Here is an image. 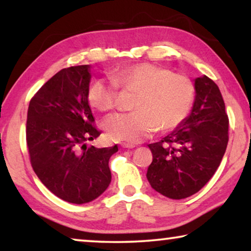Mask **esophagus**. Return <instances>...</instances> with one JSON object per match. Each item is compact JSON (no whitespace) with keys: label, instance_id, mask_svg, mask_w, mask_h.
Listing matches in <instances>:
<instances>
[{"label":"esophagus","instance_id":"34e87169","mask_svg":"<svg viewBox=\"0 0 251 251\" xmlns=\"http://www.w3.org/2000/svg\"><path fill=\"white\" fill-rule=\"evenodd\" d=\"M121 146L123 149H133V147H135V145H132V144H129V143H123L121 144Z\"/></svg>","mask_w":251,"mask_h":251}]
</instances>
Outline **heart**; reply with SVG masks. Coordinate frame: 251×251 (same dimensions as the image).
<instances>
[{
  "instance_id": "1",
  "label": "heart",
  "mask_w": 251,
  "mask_h": 251,
  "mask_svg": "<svg viewBox=\"0 0 251 251\" xmlns=\"http://www.w3.org/2000/svg\"><path fill=\"white\" fill-rule=\"evenodd\" d=\"M119 85L137 91L135 112L121 113L105 120L104 129L114 142L139 143L157 129L177 128L190 114L195 88L186 75L150 63L123 67L113 78H98L89 88L88 100L101 112L112 111L118 105Z\"/></svg>"
}]
</instances>
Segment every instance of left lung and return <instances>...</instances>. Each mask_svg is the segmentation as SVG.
Returning a JSON list of instances; mask_svg holds the SVG:
<instances>
[{"label": "left lung", "mask_w": 251, "mask_h": 251, "mask_svg": "<svg viewBox=\"0 0 251 251\" xmlns=\"http://www.w3.org/2000/svg\"><path fill=\"white\" fill-rule=\"evenodd\" d=\"M190 115L169 135L150 144L153 161L146 177L164 197H191L210 180L228 142V118L218 85L208 76L194 80Z\"/></svg>", "instance_id": "obj_1"}]
</instances>
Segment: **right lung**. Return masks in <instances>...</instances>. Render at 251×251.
<instances>
[{"label": "right lung", "mask_w": 251, "mask_h": 251, "mask_svg": "<svg viewBox=\"0 0 251 251\" xmlns=\"http://www.w3.org/2000/svg\"><path fill=\"white\" fill-rule=\"evenodd\" d=\"M90 65L64 68L30 99L26 140L37 177L61 200L88 203L111 183L108 161L118 146L87 147L100 131L88 101Z\"/></svg>", "instance_id": "right-lung-1"}]
</instances>
